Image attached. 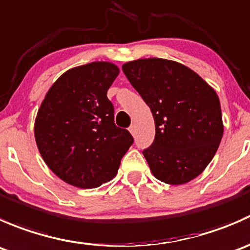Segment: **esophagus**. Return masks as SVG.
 <instances>
[{
	"label": "esophagus",
	"mask_w": 250,
	"mask_h": 250,
	"mask_svg": "<svg viewBox=\"0 0 250 250\" xmlns=\"http://www.w3.org/2000/svg\"><path fill=\"white\" fill-rule=\"evenodd\" d=\"M129 132L132 133V135H135V125H132L129 127Z\"/></svg>",
	"instance_id": "1"
}]
</instances>
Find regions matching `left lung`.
<instances>
[{
    "label": "left lung",
    "mask_w": 250,
    "mask_h": 250,
    "mask_svg": "<svg viewBox=\"0 0 250 250\" xmlns=\"http://www.w3.org/2000/svg\"><path fill=\"white\" fill-rule=\"evenodd\" d=\"M155 120L152 145L143 151L156 179L181 185L210 163L224 133L215 90L185 65L147 58L122 65Z\"/></svg>",
    "instance_id": "left-lung-1"
}]
</instances>
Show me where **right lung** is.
Listing matches in <instances>:
<instances>
[{"instance_id": "obj_1", "label": "right lung", "mask_w": 250, "mask_h": 250, "mask_svg": "<svg viewBox=\"0 0 250 250\" xmlns=\"http://www.w3.org/2000/svg\"><path fill=\"white\" fill-rule=\"evenodd\" d=\"M120 74L110 62L72 67L47 92L35 120L42 158L58 178L80 188H94L116 176L133 144L113 122L106 93Z\"/></svg>"}]
</instances>
